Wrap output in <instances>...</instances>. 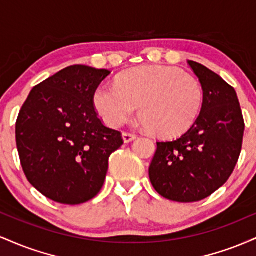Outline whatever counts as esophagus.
<instances>
[{
    "mask_svg": "<svg viewBox=\"0 0 256 256\" xmlns=\"http://www.w3.org/2000/svg\"><path fill=\"white\" fill-rule=\"evenodd\" d=\"M136 137L137 134H131V132H124V134H122V140H124L125 143L131 142V140H134Z\"/></svg>",
    "mask_w": 256,
    "mask_h": 256,
    "instance_id": "1",
    "label": "esophagus"
}]
</instances>
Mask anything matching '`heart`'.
Returning a JSON list of instances; mask_svg holds the SVG:
<instances>
[{
  "label": "heart",
  "instance_id": "obj_1",
  "mask_svg": "<svg viewBox=\"0 0 256 256\" xmlns=\"http://www.w3.org/2000/svg\"><path fill=\"white\" fill-rule=\"evenodd\" d=\"M204 100L198 79L158 64L132 68L116 84H101L94 94V106L106 124H124L138 104L143 124L161 137L186 131L198 119Z\"/></svg>",
  "mask_w": 256,
  "mask_h": 256
}]
</instances>
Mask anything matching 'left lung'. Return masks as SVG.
<instances>
[{
    "instance_id": "obj_1",
    "label": "left lung",
    "mask_w": 256,
    "mask_h": 256,
    "mask_svg": "<svg viewBox=\"0 0 256 256\" xmlns=\"http://www.w3.org/2000/svg\"><path fill=\"white\" fill-rule=\"evenodd\" d=\"M204 91L198 119L180 137L156 142L149 178L162 198L201 201L222 186L238 161L244 120L231 85L204 64L188 61Z\"/></svg>"
}]
</instances>
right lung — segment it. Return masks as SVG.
<instances>
[{
    "label": "right lung",
    "mask_w": 256,
    "mask_h": 256,
    "mask_svg": "<svg viewBox=\"0 0 256 256\" xmlns=\"http://www.w3.org/2000/svg\"><path fill=\"white\" fill-rule=\"evenodd\" d=\"M108 70L74 64L36 85L16 119L22 170L46 198L80 204L102 189L122 134L102 124L94 94Z\"/></svg>",
    "instance_id": "right-lung-1"
}]
</instances>
